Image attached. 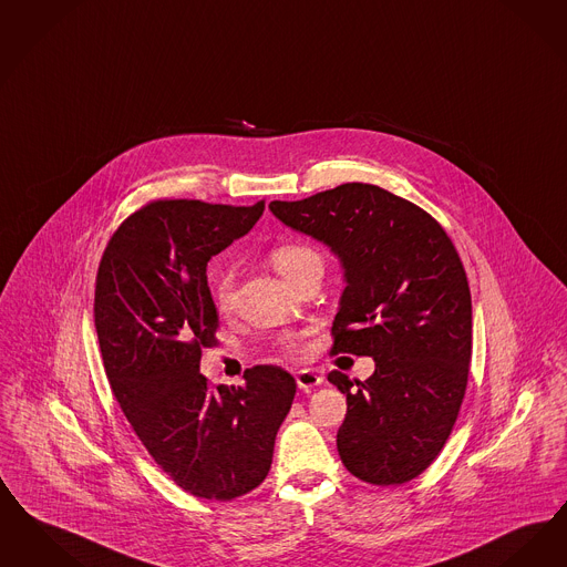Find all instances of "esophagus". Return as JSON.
I'll list each match as a JSON object with an SVG mask.
<instances>
[{
	"instance_id": "esophagus-1",
	"label": "esophagus",
	"mask_w": 567,
	"mask_h": 567,
	"mask_svg": "<svg viewBox=\"0 0 567 567\" xmlns=\"http://www.w3.org/2000/svg\"><path fill=\"white\" fill-rule=\"evenodd\" d=\"M295 382L299 385V390H303V392H312V390H315L317 385L322 384L324 380H322V375H318L315 369H301V371H297Z\"/></svg>"
}]
</instances>
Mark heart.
I'll use <instances>...</instances> for the list:
<instances>
[{"label":"heart","instance_id":"heart-1","mask_svg":"<svg viewBox=\"0 0 567 567\" xmlns=\"http://www.w3.org/2000/svg\"><path fill=\"white\" fill-rule=\"evenodd\" d=\"M270 261H272L276 272L285 276L289 282H293L295 276L301 272L303 268H308L310 264H322L320 255L312 247L301 245V243H282L276 245L270 250ZM210 291H213V299L215 303L227 310L231 303V295H234V276L227 270H217L210 276ZM285 343L289 348H295L293 338H287Z\"/></svg>","mask_w":567,"mask_h":567}]
</instances>
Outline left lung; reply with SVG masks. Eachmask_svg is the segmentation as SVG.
<instances>
[{"instance_id": "8db88e82", "label": "left lung", "mask_w": 567, "mask_h": 567, "mask_svg": "<svg viewBox=\"0 0 567 567\" xmlns=\"http://www.w3.org/2000/svg\"><path fill=\"white\" fill-rule=\"evenodd\" d=\"M270 210L340 259L333 350L375 361L364 382L329 373L348 403L343 466L373 485L415 478L443 450L468 382L473 306L450 236L420 206L369 183L274 200Z\"/></svg>"}]
</instances>
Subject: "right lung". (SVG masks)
Returning <instances> with one entry per match:
<instances>
[{"label":"right lung","instance_id":"add662e5","mask_svg":"<svg viewBox=\"0 0 567 567\" xmlns=\"http://www.w3.org/2000/svg\"><path fill=\"white\" fill-rule=\"evenodd\" d=\"M264 208L147 204L117 227L96 274L94 324L115 399L159 468L196 498L255 489L293 405V375L280 367L249 369L238 388H210L200 373L219 327L206 264Z\"/></svg>","mask_w":567,"mask_h":567}]
</instances>
